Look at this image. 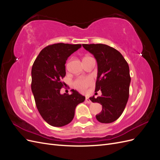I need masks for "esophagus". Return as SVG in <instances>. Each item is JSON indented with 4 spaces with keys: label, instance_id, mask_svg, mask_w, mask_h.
Segmentation results:
<instances>
[{
    "label": "esophagus",
    "instance_id": "obj_1",
    "mask_svg": "<svg viewBox=\"0 0 160 160\" xmlns=\"http://www.w3.org/2000/svg\"><path fill=\"white\" fill-rule=\"evenodd\" d=\"M85 101L88 103H91V101L90 100V99L89 98H86V99H85Z\"/></svg>",
    "mask_w": 160,
    "mask_h": 160
}]
</instances>
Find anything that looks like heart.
Here are the masks:
<instances>
[{"label":"heart","mask_w":160,"mask_h":160,"mask_svg":"<svg viewBox=\"0 0 160 160\" xmlns=\"http://www.w3.org/2000/svg\"><path fill=\"white\" fill-rule=\"evenodd\" d=\"M93 79L90 77H81L76 78L73 81L72 85L76 89L81 91H85L89 86L93 84Z\"/></svg>","instance_id":"heart-1"}]
</instances>
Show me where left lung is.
Masks as SVG:
<instances>
[{"instance_id": "left-lung-1", "label": "left lung", "mask_w": 160, "mask_h": 160, "mask_svg": "<svg viewBox=\"0 0 160 160\" xmlns=\"http://www.w3.org/2000/svg\"><path fill=\"white\" fill-rule=\"evenodd\" d=\"M83 47L98 62L95 91L101 90L102 95L90 100L100 103L103 109L96 119L103 123H112L122 114L128 101L131 81L128 63L118 50L107 45L83 44Z\"/></svg>"}]
</instances>
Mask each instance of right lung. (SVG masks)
Segmentation results:
<instances>
[{
    "label": "right lung",
    "instance_id": "obj_1",
    "mask_svg": "<svg viewBox=\"0 0 160 160\" xmlns=\"http://www.w3.org/2000/svg\"><path fill=\"white\" fill-rule=\"evenodd\" d=\"M81 44L56 43L42 49L32 67L31 89L37 108L42 119L54 127L69 123L75 115L77 105L85 99L77 91L61 95L64 86L62 79L66 75L65 62Z\"/></svg>",
    "mask_w": 160,
    "mask_h": 160
}]
</instances>
